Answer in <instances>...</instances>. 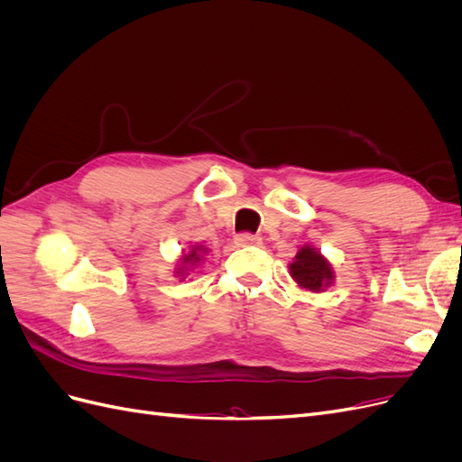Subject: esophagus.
Returning a JSON list of instances; mask_svg holds the SVG:
<instances>
[{
	"mask_svg": "<svg viewBox=\"0 0 462 462\" xmlns=\"http://www.w3.org/2000/svg\"><path fill=\"white\" fill-rule=\"evenodd\" d=\"M235 245L236 246H258L260 239L254 235H250V233H241V235L235 236Z\"/></svg>",
	"mask_w": 462,
	"mask_h": 462,
	"instance_id": "1",
	"label": "esophagus"
}]
</instances>
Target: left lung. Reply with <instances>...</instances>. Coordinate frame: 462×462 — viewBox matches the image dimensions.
I'll return each instance as SVG.
<instances>
[{
	"label": "left lung",
	"instance_id": "1",
	"mask_svg": "<svg viewBox=\"0 0 462 462\" xmlns=\"http://www.w3.org/2000/svg\"><path fill=\"white\" fill-rule=\"evenodd\" d=\"M289 275L300 289L310 292H324L335 283L331 262L312 245L299 248L297 256L289 263Z\"/></svg>",
	"mask_w": 462,
	"mask_h": 462
}]
</instances>
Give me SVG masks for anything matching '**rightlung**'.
<instances>
[{"instance_id":"1","label":"right lung","mask_w":462,"mask_h":462,"mask_svg":"<svg viewBox=\"0 0 462 462\" xmlns=\"http://www.w3.org/2000/svg\"><path fill=\"white\" fill-rule=\"evenodd\" d=\"M206 254H208V248L204 245H190V248L179 256V262L175 265L173 273L175 277H179V282H183L185 277L192 273L194 268H199V265L204 262Z\"/></svg>"}]
</instances>
